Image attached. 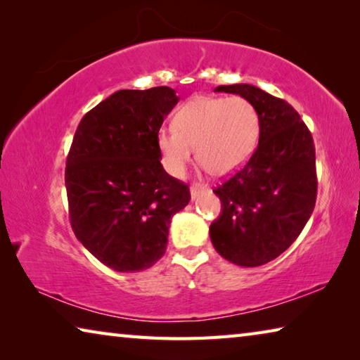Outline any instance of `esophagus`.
Returning <instances> with one entry per match:
<instances>
[{
  "label": "esophagus",
  "instance_id": "1",
  "mask_svg": "<svg viewBox=\"0 0 360 360\" xmlns=\"http://www.w3.org/2000/svg\"><path fill=\"white\" fill-rule=\"evenodd\" d=\"M203 191H205L203 187H200V186H192V187H191V198H192V202H193L195 198H198V197H200V193H203Z\"/></svg>",
  "mask_w": 360,
  "mask_h": 360
}]
</instances>
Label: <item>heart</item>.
Listing matches in <instances>:
<instances>
[{"instance_id": "obj_1", "label": "heart", "mask_w": 360, "mask_h": 360, "mask_svg": "<svg viewBox=\"0 0 360 360\" xmlns=\"http://www.w3.org/2000/svg\"><path fill=\"white\" fill-rule=\"evenodd\" d=\"M259 114L241 96H193L178 108L173 127L157 133V149L168 173L182 176L193 157L214 176L236 172L254 152Z\"/></svg>"}]
</instances>
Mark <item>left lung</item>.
<instances>
[{
    "mask_svg": "<svg viewBox=\"0 0 360 360\" xmlns=\"http://www.w3.org/2000/svg\"><path fill=\"white\" fill-rule=\"evenodd\" d=\"M214 92L251 101L260 133L249 162L214 191L222 212L210 227L211 243L231 264L259 266L283 254L311 217L318 192L313 138L288 101L255 85H219Z\"/></svg>",
    "mask_w": 360,
    "mask_h": 360,
    "instance_id": "1",
    "label": "left lung"
}]
</instances>
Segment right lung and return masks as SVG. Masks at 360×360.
Masks as SVG:
<instances>
[{
    "label": "right lung",
    "instance_id": "1",
    "mask_svg": "<svg viewBox=\"0 0 360 360\" xmlns=\"http://www.w3.org/2000/svg\"><path fill=\"white\" fill-rule=\"evenodd\" d=\"M178 101L169 87L119 90L84 115L72 138L65 172L71 227L115 271L148 270L162 259L173 216L191 202L157 149Z\"/></svg>",
    "mask_w": 360,
    "mask_h": 360
}]
</instances>
